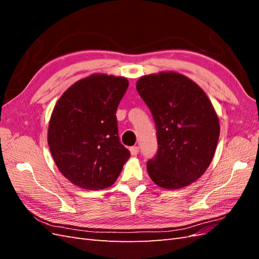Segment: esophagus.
Instances as JSON below:
<instances>
[{"label": "esophagus", "instance_id": "esophagus-1", "mask_svg": "<svg viewBox=\"0 0 259 259\" xmlns=\"http://www.w3.org/2000/svg\"><path fill=\"white\" fill-rule=\"evenodd\" d=\"M138 152H139V148L138 147H131L130 148L131 156H137V155H138Z\"/></svg>", "mask_w": 259, "mask_h": 259}]
</instances>
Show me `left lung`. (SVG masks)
Listing matches in <instances>:
<instances>
[{
  "instance_id": "obj_1",
  "label": "left lung",
  "mask_w": 259,
  "mask_h": 259,
  "mask_svg": "<svg viewBox=\"0 0 259 259\" xmlns=\"http://www.w3.org/2000/svg\"><path fill=\"white\" fill-rule=\"evenodd\" d=\"M136 88L157 130L158 152L147 162L149 177L166 189L194 183L210 164L221 134L210 100L194 81L172 71L141 76Z\"/></svg>"
}]
</instances>
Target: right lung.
Here are the masks:
<instances>
[{
    "label": "right lung",
    "instance_id": "add662e5",
    "mask_svg": "<svg viewBox=\"0 0 259 259\" xmlns=\"http://www.w3.org/2000/svg\"><path fill=\"white\" fill-rule=\"evenodd\" d=\"M128 85L123 76L91 74L71 85L53 109L48 130L51 155L60 172L80 188H108L130 158L115 117Z\"/></svg>",
    "mask_w": 259,
    "mask_h": 259
}]
</instances>
